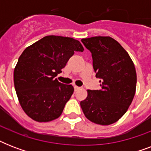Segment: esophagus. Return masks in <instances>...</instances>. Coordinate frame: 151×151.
Listing matches in <instances>:
<instances>
[{
  "mask_svg": "<svg viewBox=\"0 0 151 151\" xmlns=\"http://www.w3.org/2000/svg\"><path fill=\"white\" fill-rule=\"evenodd\" d=\"M81 88L80 87H78V86H77V85H74V90L75 91H78V89H80Z\"/></svg>",
  "mask_w": 151,
  "mask_h": 151,
  "instance_id": "obj_1",
  "label": "esophagus"
}]
</instances>
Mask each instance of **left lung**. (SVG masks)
<instances>
[{"label":"left lung","instance_id":"obj_1","mask_svg":"<svg viewBox=\"0 0 151 151\" xmlns=\"http://www.w3.org/2000/svg\"><path fill=\"white\" fill-rule=\"evenodd\" d=\"M91 52L96 77L100 78V90H88L81 106L88 119L109 125L126 113L136 93V68L129 53L110 37L81 39Z\"/></svg>","mask_w":151,"mask_h":151}]
</instances>
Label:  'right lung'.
Instances as JSON below:
<instances>
[{"mask_svg":"<svg viewBox=\"0 0 151 151\" xmlns=\"http://www.w3.org/2000/svg\"><path fill=\"white\" fill-rule=\"evenodd\" d=\"M83 51L78 40L50 35L22 52L14 70V85L20 105L30 118L48 122L62 114L74 89L55 77L74 52Z\"/></svg>","mask_w":151,"mask_h":151,"instance_id":"obj_1","label":"right lung"}]
</instances>
